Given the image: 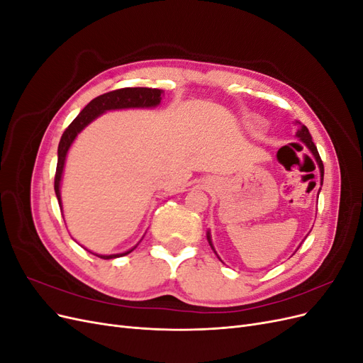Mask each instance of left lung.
Segmentation results:
<instances>
[{
	"instance_id": "left-lung-1",
	"label": "left lung",
	"mask_w": 363,
	"mask_h": 363,
	"mask_svg": "<svg viewBox=\"0 0 363 363\" xmlns=\"http://www.w3.org/2000/svg\"><path fill=\"white\" fill-rule=\"evenodd\" d=\"M295 124L300 127V130L296 131V136H298L304 144L309 147V150L313 152V156H315V159H316V162H318V164H320V169H321V177H324V164H323V160H321V157H320V152H318V150H316V145L313 144V140H312V136H311V133H309V130H307V127L304 125V124H301L300 121H295ZM207 239H208V244L212 245V242H211V236L207 235ZM213 248V247H212Z\"/></svg>"
}]
</instances>
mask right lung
I'll use <instances>...</instances> for the list:
<instances>
[{"instance_id":"right-lung-1","label":"right lung","mask_w":363,"mask_h":363,"mask_svg":"<svg viewBox=\"0 0 363 363\" xmlns=\"http://www.w3.org/2000/svg\"><path fill=\"white\" fill-rule=\"evenodd\" d=\"M163 91L160 89H151V87H123V89L111 91L107 94H103L100 96L94 98V100L87 104L83 111L79 113L72 123L68 125V128L63 131V135L59 142V150H57V168L56 175H54V191H56L59 206L62 208L60 203V179L63 172V164L65 159H67V152L75 139L77 133L82 131L87 124L94 121L98 115H101L106 111H112V108H127V107H152L157 106L162 100ZM133 250H130L123 255H112V256H98L101 259H113L119 256H125Z\"/></svg>"}]
</instances>
